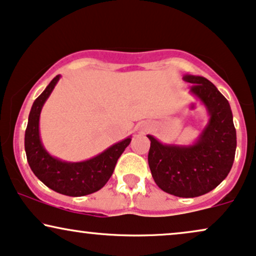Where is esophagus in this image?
<instances>
[{"label":"esophagus","instance_id":"obj_1","mask_svg":"<svg viewBox=\"0 0 256 256\" xmlns=\"http://www.w3.org/2000/svg\"><path fill=\"white\" fill-rule=\"evenodd\" d=\"M148 128H149V126H148L146 124H140V132H146Z\"/></svg>","mask_w":256,"mask_h":256}]
</instances>
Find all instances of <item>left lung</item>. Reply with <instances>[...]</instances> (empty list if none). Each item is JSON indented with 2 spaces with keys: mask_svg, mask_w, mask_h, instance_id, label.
<instances>
[{
  "mask_svg": "<svg viewBox=\"0 0 256 256\" xmlns=\"http://www.w3.org/2000/svg\"><path fill=\"white\" fill-rule=\"evenodd\" d=\"M190 93L208 114V124L190 144H167L148 134L152 175L164 192L194 198L214 190L229 174L236 152V130L229 101L214 83L202 76L186 74Z\"/></svg>",
  "mask_w": 256,
  "mask_h": 256,
  "instance_id": "8db88e82",
  "label": "left lung"
}]
</instances>
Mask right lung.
<instances>
[{
    "label": "right lung",
    "instance_id": "obj_1",
    "mask_svg": "<svg viewBox=\"0 0 256 256\" xmlns=\"http://www.w3.org/2000/svg\"><path fill=\"white\" fill-rule=\"evenodd\" d=\"M60 75L48 83L32 104L24 132V152L27 161L36 178L54 192L70 196L92 194L101 190L114 172L116 161L130 144L131 136L113 144L94 158L69 162L52 156L40 138L39 120L42 106L50 96Z\"/></svg>",
    "mask_w": 256,
    "mask_h": 256
}]
</instances>
